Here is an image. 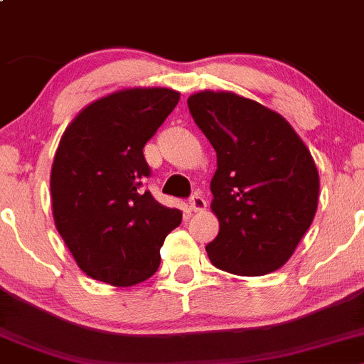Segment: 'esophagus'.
I'll return each instance as SVG.
<instances>
[{"mask_svg":"<svg viewBox=\"0 0 364 364\" xmlns=\"http://www.w3.org/2000/svg\"><path fill=\"white\" fill-rule=\"evenodd\" d=\"M188 208L195 213H200V211H204L205 208H208V204H205V200H204V197H202V195L195 193V195H192V197H190Z\"/></svg>","mask_w":364,"mask_h":364,"instance_id":"1","label":"esophagus"}]
</instances>
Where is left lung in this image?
<instances>
[{"label":"left lung","mask_w":364,"mask_h":364,"mask_svg":"<svg viewBox=\"0 0 364 364\" xmlns=\"http://www.w3.org/2000/svg\"><path fill=\"white\" fill-rule=\"evenodd\" d=\"M188 108L218 159L211 209L220 232L205 246L209 259L235 275L281 269L316 216L311 151L284 117L233 92H197Z\"/></svg>","instance_id":"1"}]
</instances>
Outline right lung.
<instances>
[{"label": "right lung", "mask_w": 364, "mask_h": 364, "mask_svg": "<svg viewBox=\"0 0 364 364\" xmlns=\"http://www.w3.org/2000/svg\"><path fill=\"white\" fill-rule=\"evenodd\" d=\"M179 101L162 87L124 89L90 102L60 137L52 164V213L80 269L95 281L132 286L160 265L179 209L141 192L150 176L143 148Z\"/></svg>", "instance_id": "add662e5"}]
</instances>
